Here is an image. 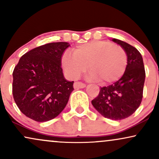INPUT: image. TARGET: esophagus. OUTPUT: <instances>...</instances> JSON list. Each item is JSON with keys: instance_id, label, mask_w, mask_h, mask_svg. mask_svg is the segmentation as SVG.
Here are the masks:
<instances>
[{"instance_id": "34e87169", "label": "esophagus", "mask_w": 159, "mask_h": 159, "mask_svg": "<svg viewBox=\"0 0 159 159\" xmlns=\"http://www.w3.org/2000/svg\"><path fill=\"white\" fill-rule=\"evenodd\" d=\"M85 86V84L81 83V82H76V83H74V89H83Z\"/></svg>"}]
</instances>
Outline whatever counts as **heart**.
<instances>
[{
  "instance_id": "1",
  "label": "heart",
  "mask_w": 159,
  "mask_h": 159,
  "mask_svg": "<svg viewBox=\"0 0 159 159\" xmlns=\"http://www.w3.org/2000/svg\"><path fill=\"white\" fill-rule=\"evenodd\" d=\"M62 67L70 77L79 78L88 68L89 78L98 80L101 85L118 81L125 74L127 55L122 47L104 40L91 41L74 48V54L65 52Z\"/></svg>"
}]
</instances>
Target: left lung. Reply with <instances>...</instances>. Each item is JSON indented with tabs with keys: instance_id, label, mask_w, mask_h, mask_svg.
Wrapping results in <instances>:
<instances>
[{
	"instance_id": "left-lung-1",
	"label": "left lung",
	"mask_w": 159,
	"mask_h": 159,
	"mask_svg": "<svg viewBox=\"0 0 159 159\" xmlns=\"http://www.w3.org/2000/svg\"><path fill=\"white\" fill-rule=\"evenodd\" d=\"M112 40L127 53L126 70L118 81L101 88L99 95L91 103L105 118L121 120L132 115L142 102L145 70L142 54L135 47L118 39Z\"/></svg>"
}]
</instances>
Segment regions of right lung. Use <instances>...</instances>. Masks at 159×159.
<instances>
[{"label": "right lung", "instance_id": "1", "mask_svg": "<svg viewBox=\"0 0 159 159\" xmlns=\"http://www.w3.org/2000/svg\"><path fill=\"white\" fill-rule=\"evenodd\" d=\"M68 43H51L26 52L13 70L12 94L20 111L36 121L55 118L67 105L74 82L65 79L62 56Z\"/></svg>", "mask_w": 159, "mask_h": 159}]
</instances>
